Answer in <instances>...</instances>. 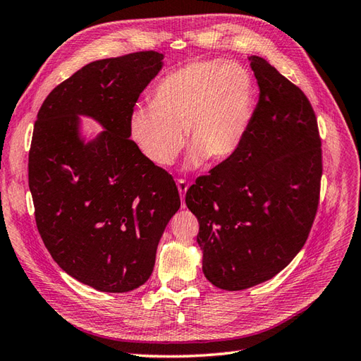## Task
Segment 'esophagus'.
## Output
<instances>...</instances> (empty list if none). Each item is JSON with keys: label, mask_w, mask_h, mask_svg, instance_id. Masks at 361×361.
I'll return each mask as SVG.
<instances>
[{"label": "esophagus", "mask_w": 361, "mask_h": 361, "mask_svg": "<svg viewBox=\"0 0 361 361\" xmlns=\"http://www.w3.org/2000/svg\"><path fill=\"white\" fill-rule=\"evenodd\" d=\"M177 188H178V192H180V197H181V200H184V195H186L188 188H189L188 181H186V180H183V178H178V180H177ZM183 207H184V202H183Z\"/></svg>", "instance_id": "1"}]
</instances>
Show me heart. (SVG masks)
Segmentation results:
<instances>
[{
	"mask_svg": "<svg viewBox=\"0 0 361 361\" xmlns=\"http://www.w3.org/2000/svg\"><path fill=\"white\" fill-rule=\"evenodd\" d=\"M256 99L253 76L236 62H190L159 80L151 106H137L128 120L129 137L151 163L168 168L177 160L186 137V168L210 157L224 161L241 147Z\"/></svg>",
	"mask_w": 361,
	"mask_h": 361,
	"instance_id": "b5f03b06",
	"label": "heart"
}]
</instances>
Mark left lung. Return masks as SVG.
Here are the masks:
<instances>
[{
	"label": "left lung",
	"mask_w": 361,
	"mask_h": 361,
	"mask_svg": "<svg viewBox=\"0 0 361 361\" xmlns=\"http://www.w3.org/2000/svg\"><path fill=\"white\" fill-rule=\"evenodd\" d=\"M248 61L259 102L244 142L186 193L200 223L202 273L227 291L269 281L294 259L320 195L322 143L310 100L269 61Z\"/></svg>",
	"instance_id": "8db88e82"
}]
</instances>
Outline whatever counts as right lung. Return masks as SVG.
<instances>
[{
    "label": "right lung",
    "instance_id": "right-lung-1",
    "mask_svg": "<svg viewBox=\"0 0 361 361\" xmlns=\"http://www.w3.org/2000/svg\"><path fill=\"white\" fill-rule=\"evenodd\" d=\"M161 67L163 54L152 50L91 62L50 92L35 122L36 226L61 269L99 291L126 293L149 279L180 209L173 178L129 140V116ZM79 116L104 131L85 142Z\"/></svg>",
    "mask_w": 361,
    "mask_h": 361
}]
</instances>
